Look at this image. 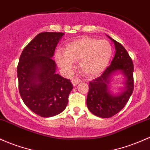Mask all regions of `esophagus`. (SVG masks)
Wrapping results in <instances>:
<instances>
[{"instance_id": "esophagus-1", "label": "esophagus", "mask_w": 150, "mask_h": 150, "mask_svg": "<svg viewBox=\"0 0 150 150\" xmlns=\"http://www.w3.org/2000/svg\"><path fill=\"white\" fill-rule=\"evenodd\" d=\"M71 82L72 85H73L74 86H75V85H77L79 83H80V80H79L78 78H74L71 80Z\"/></svg>"}]
</instances>
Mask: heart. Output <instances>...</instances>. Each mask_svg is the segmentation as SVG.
<instances>
[{
    "instance_id": "obj_1",
    "label": "heart",
    "mask_w": 150,
    "mask_h": 150,
    "mask_svg": "<svg viewBox=\"0 0 150 150\" xmlns=\"http://www.w3.org/2000/svg\"><path fill=\"white\" fill-rule=\"evenodd\" d=\"M112 47L105 40L84 37L69 42L64 54L57 52L56 60L66 73L72 71V62H78L80 70L88 77L100 75L108 66L112 56Z\"/></svg>"
}]
</instances>
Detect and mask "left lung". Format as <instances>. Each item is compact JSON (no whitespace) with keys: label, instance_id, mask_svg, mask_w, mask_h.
Instances as JSON below:
<instances>
[{"label":"left lung","instance_id":"1","mask_svg":"<svg viewBox=\"0 0 150 150\" xmlns=\"http://www.w3.org/2000/svg\"><path fill=\"white\" fill-rule=\"evenodd\" d=\"M109 38L114 42L116 50L115 57L101 76L89 83L87 97L89 110L102 118L111 117L119 112L125 106L134 90V65L132 58L122 44ZM117 71H121L126 77V90L115 96L108 90V85L110 77Z\"/></svg>","mask_w":150,"mask_h":150}]
</instances>
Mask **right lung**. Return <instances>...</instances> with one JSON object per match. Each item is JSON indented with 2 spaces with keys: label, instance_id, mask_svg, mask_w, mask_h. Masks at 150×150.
Instances as JSON below:
<instances>
[{
  "label": "right lung",
  "instance_id": "1",
  "mask_svg": "<svg viewBox=\"0 0 150 150\" xmlns=\"http://www.w3.org/2000/svg\"><path fill=\"white\" fill-rule=\"evenodd\" d=\"M63 33L38 34L24 47L17 66L18 90L30 110L42 117L62 112L72 90L70 80L56 74L52 59Z\"/></svg>",
  "mask_w": 150,
  "mask_h": 150
}]
</instances>
